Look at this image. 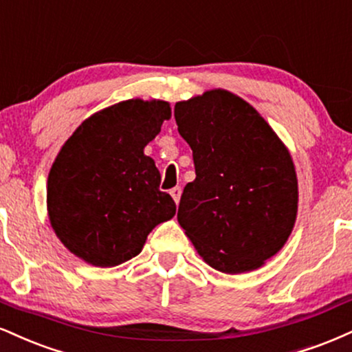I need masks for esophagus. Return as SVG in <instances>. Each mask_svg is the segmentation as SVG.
Instances as JSON below:
<instances>
[{
    "label": "esophagus",
    "mask_w": 352,
    "mask_h": 352,
    "mask_svg": "<svg viewBox=\"0 0 352 352\" xmlns=\"http://www.w3.org/2000/svg\"><path fill=\"white\" fill-rule=\"evenodd\" d=\"M170 195H172L173 201H175L177 205H179V201H180V195H182V188H180V187L172 188V190H170Z\"/></svg>",
    "instance_id": "34e87169"
}]
</instances>
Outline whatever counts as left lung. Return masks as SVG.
<instances>
[{
  "instance_id": "obj_1",
  "label": "left lung",
  "mask_w": 352,
  "mask_h": 352,
  "mask_svg": "<svg viewBox=\"0 0 352 352\" xmlns=\"http://www.w3.org/2000/svg\"><path fill=\"white\" fill-rule=\"evenodd\" d=\"M173 114L197 173L182 193L180 226L219 272L259 269L283 248L297 218L289 151L248 101L226 90L179 101Z\"/></svg>"
}]
</instances>
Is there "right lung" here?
<instances>
[{
  "instance_id": "obj_1",
  "label": "right lung",
  "mask_w": 352,
  "mask_h": 352,
  "mask_svg": "<svg viewBox=\"0 0 352 352\" xmlns=\"http://www.w3.org/2000/svg\"><path fill=\"white\" fill-rule=\"evenodd\" d=\"M167 101L128 100L85 120L63 144L47 180V211L63 245L95 267L142 251L147 234L175 214L144 147L170 120Z\"/></svg>"
}]
</instances>
